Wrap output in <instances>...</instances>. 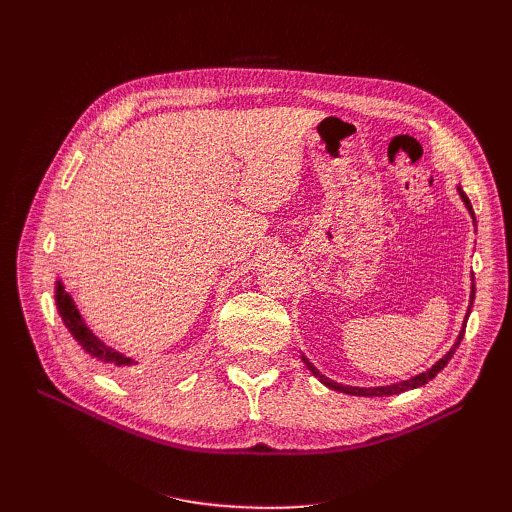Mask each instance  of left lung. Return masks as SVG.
Returning a JSON list of instances; mask_svg holds the SVG:
<instances>
[{
	"label": "left lung",
	"mask_w": 512,
	"mask_h": 512,
	"mask_svg": "<svg viewBox=\"0 0 512 512\" xmlns=\"http://www.w3.org/2000/svg\"><path fill=\"white\" fill-rule=\"evenodd\" d=\"M459 194H461V198H463V203L468 205V209H470V213L474 215V211H472V205H470V200H468V196L461 192V188H459ZM474 286H472V301H470V307H472V303H474ZM468 316H470V312H468ZM468 316H466V322H468ZM463 333H466V327L461 329V333H459V337H457V342H455V346L448 350L442 359L433 365L431 369H427L425 374H418V376H414V378H410V380H404V382H399V384H391V386H374V389H359V386H344V384H337V382H333V380H329V378H324L320 371L312 365V363H307V359H303L305 363H307V367H309V371H312V374L322 382V384H327L329 389H333V391H339V393H348V395H361V397H389V395H399V393H404V391H410V389H416V386H423V384H427L429 380H433L436 378L440 371L446 367V363L453 359V354H455V350L459 348V344H461V339H463Z\"/></svg>",
	"instance_id": "1"
}]
</instances>
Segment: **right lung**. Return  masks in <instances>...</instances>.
<instances>
[{
    "mask_svg": "<svg viewBox=\"0 0 512 512\" xmlns=\"http://www.w3.org/2000/svg\"><path fill=\"white\" fill-rule=\"evenodd\" d=\"M55 299H57V309H59L61 320L66 322V327L72 333V337L76 339V344H79L85 352H89L91 356H96L98 361H104L106 365L123 367V365H130L132 363V359H128V356L115 352L113 348H106L100 342V339L85 327V322L81 320L79 312H76L74 301L70 299V294L64 290V284H61V282H57Z\"/></svg>",
    "mask_w": 512,
    "mask_h": 512,
    "instance_id": "1",
    "label": "right lung"
}]
</instances>
